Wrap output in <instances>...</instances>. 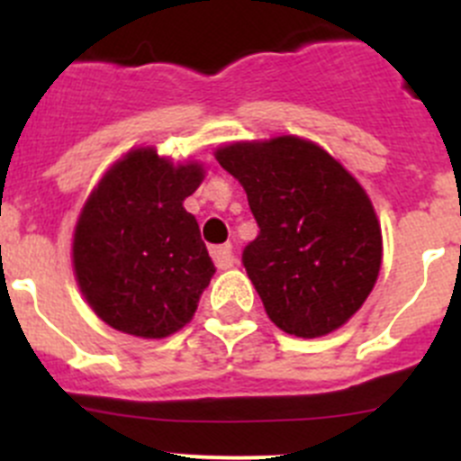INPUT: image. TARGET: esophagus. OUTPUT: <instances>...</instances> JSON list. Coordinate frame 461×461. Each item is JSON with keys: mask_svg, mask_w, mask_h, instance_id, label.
I'll list each match as a JSON object with an SVG mask.
<instances>
[{"mask_svg": "<svg viewBox=\"0 0 461 461\" xmlns=\"http://www.w3.org/2000/svg\"><path fill=\"white\" fill-rule=\"evenodd\" d=\"M212 258L216 263L218 269H230L236 265V257H234V248L230 243L227 245H216L212 248Z\"/></svg>", "mask_w": 461, "mask_h": 461, "instance_id": "1", "label": "esophagus"}]
</instances>
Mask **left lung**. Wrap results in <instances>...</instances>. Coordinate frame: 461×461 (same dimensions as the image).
<instances>
[{
	"mask_svg": "<svg viewBox=\"0 0 461 461\" xmlns=\"http://www.w3.org/2000/svg\"><path fill=\"white\" fill-rule=\"evenodd\" d=\"M213 156L243 185L258 222L243 265L272 323L303 339L348 323L373 292L384 257L359 180L299 136L230 142Z\"/></svg>",
	"mask_w": 461,
	"mask_h": 461,
	"instance_id": "obj_1",
	"label": "left lung"
}]
</instances>
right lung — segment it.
<instances>
[{
  "label": "right lung",
  "instance_id": "obj_1",
  "mask_svg": "<svg viewBox=\"0 0 461 461\" xmlns=\"http://www.w3.org/2000/svg\"><path fill=\"white\" fill-rule=\"evenodd\" d=\"M203 178L201 162L174 165L138 147L88 194L73 231V272L93 312L113 330L165 339L192 321L216 272L183 207Z\"/></svg>",
  "mask_w": 461,
  "mask_h": 461
}]
</instances>
